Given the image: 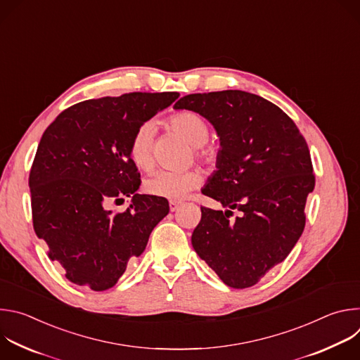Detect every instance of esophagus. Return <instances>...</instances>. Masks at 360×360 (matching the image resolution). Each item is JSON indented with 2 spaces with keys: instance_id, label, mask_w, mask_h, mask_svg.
Masks as SVG:
<instances>
[{
  "instance_id": "1",
  "label": "esophagus",
  "mask_w": 360,
  "mask_h": 360,
  "mask_svg": "<svg viewBox=\"0 0 360 360\" xmlns=\"http://www.w3.org/2000/svg\"><path fill=\"white\" fill-rule=\"evenodd\" d=\"M181 208V202H178V200H171L169 202V210H171V212H175V211H178Z\"/></svg>"
}]
</instances>
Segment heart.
Instances as JSON below:
<instances>
[{
	"label": "heart",
	"instance_id": "obj_1",
	"mask_svg": "<svg viewBox=\"0 0 360 360\" xmlns=\"http://www.w3.org/2000/svg\"><path fill=\"white\" fill-rule=\"evenodd\" d=\"M169 125L174 131L182 135L192 146L200 148L207 143L210 138V125L199 114L185 111L174 115L169 120ZM155 125L145 122L138 127L129 142V157L132 162L141 169H150L153 165L152 143L155 136ZM200 158H208L199 153ZM200 184V175L196 171L174 172L160 171L145 181V191L153 196L167 198L172 200H181L192 189Z\"/></svg>",
	"mask_w": 360,
	"mask_h": 360
}]
</instances>
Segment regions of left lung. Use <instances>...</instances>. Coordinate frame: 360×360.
I'll use <instances>...</instances> for the list:
<instances>
[{
	"label": "left lung",
	"instance_id": "1",
	"mask_svg": "<svg viewBox=\"0 0 360 360\" xmlns=\"http://www.w3.org/2000/svg\"><path fill=\"white\" fill-rule=\"evenodd\" d=\"M174 108L208 120L221 142L202 193L226 211L200 208L192 246L225 285L253 286L285 261L303 232L306 198L315 188L309 148L295 122L259 95L191 94ZM233 209L241 212L236 219Z\"/></svg>",
	"mask_w": 360,
	"mask_h": 360
}]
</instances>
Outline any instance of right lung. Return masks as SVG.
<instances>
[{"label":"right lung","mask_w":360,"mask_h":360,"mask_svg":"<svg viewBox=\"0 0 360 360\" xmlns=\"http://www.w3.org/2000/svg\"><path fill=\"white\" fill-rule=\"evenodd\" d=\"M178 92H132L88 99L63 111L39 141L30 172L34 231L68 281L92 290L112 288L128 261L169 212L165 198L141 195L129 157L138 127L168 108ZM131 198L122 214L111 200Z\"/></svg>","instance_id":"obj_1"}]
</instances>
